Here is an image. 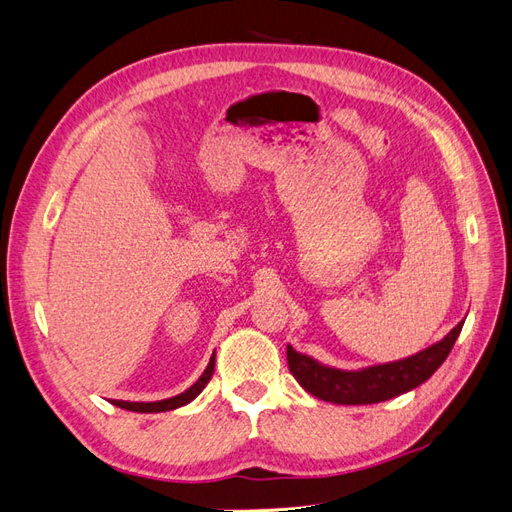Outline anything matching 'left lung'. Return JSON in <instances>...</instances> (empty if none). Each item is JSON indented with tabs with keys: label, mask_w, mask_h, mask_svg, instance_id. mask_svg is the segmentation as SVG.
<instances>
[{
	"label": "left lung",
	"mask_w": 512,
	"mask_h": 512,
	"mask_svg": "<svg viewBox=\"0 0 512 512\" xmlns=\"http://www.w3.org/2000/svg\"><path fill=\"white\" fill-rule=\"evenodd\" d=\"M463 322L466 320H461L440 342L408 356V359H399L393 363L346 371L322 365L312 356L301 354L288 346V367L290 374L297 378L303 389L322 401H331V404L339 406L380 404V401L416 389V386H421L436 374L438 367L446 361L448 352L453 350Z\"/></svg>",
	"instance_id": "obj_1"
}]
</instances>
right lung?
Segmentation results:
<instances>
[{
    "label": "right lung",
    "mask_w": 512,
    "mask_h": 512,
    "mask_svg": "<svg viewBox=\"0 0 512 512\" xmlns=\"http://www.w3.org/2000/svg\"><path fill=\"white\" fill-rule=\"evenodd\" d=\"M213 369H215V352L211 356V361L207 365V369L203 371V376H200L188 391H183L175 397H168V399H160V401H119V399H113L111 404L117 406V408H123V410H130V412H143V414H153V412H168V410H175V408H181V406H188L190 401H194L200 393H203V389L207 386V382L211 380L213 376Z\"/></svg>",
    "instance_id": "obj_1"
}]
</instances>
